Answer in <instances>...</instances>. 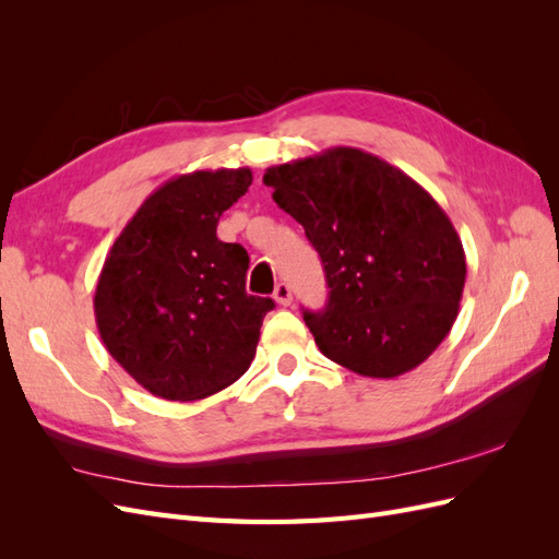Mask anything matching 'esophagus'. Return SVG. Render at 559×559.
Wrapping results in <instances>:
<instances>
[{
    "label": "esophagus",
    "mask_w": 559,
    "mask_h": 559,
    "mask_svg": "<svg viewBox=\"0 0 559 559\" xmlns=\"http://www.w3.org/2000/svg\"><path fill=\"white\" fill-rule=\"evenodd\" d=\"M275 300L280 302V306H292V286L289 284H286V282H280L277 286H275Z\"/></svg>",
    "instance_id": "1"
}]
</instances>
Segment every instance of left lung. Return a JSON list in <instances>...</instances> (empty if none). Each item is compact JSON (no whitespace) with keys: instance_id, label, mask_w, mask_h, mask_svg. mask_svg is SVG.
Segmentation results:
<instances>
[{"instance_id":"1","label":"left lung","mask_w":559,"mask_h":559,"mask_svg":"<svg viewBox=\"0 0 559 559\" xmlns=\"http://www.w3.org/2000/svg\"><path fill=\"white\" fill-rule=\"evenodd\" d=\"M273 200L306 228L329 300L302 312L324 357L366 378H396L450 333L466 257L441 205L399 167L335 146L267 167Z\"/></svg>"}]
</instances>
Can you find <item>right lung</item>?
<instances>
[{"mask_svg":"<svg viewBox=\"0 0 559 559\" xmlns=\"http://www.w3.org/2000/svg\"><path fill=\"white\" fill-rule=\"evenodd\" d=\"M251 186L249 167L165 181L107 253L95 321L111 357L146 392L195 401L238 380L273 298L245 289L249 257L216 224Z\"/></svg>","mask_w":559,"mask_h":559,"instance_id":"add662e5","label":"right lung"}]
</instances>
